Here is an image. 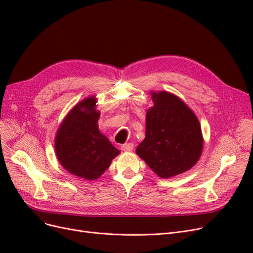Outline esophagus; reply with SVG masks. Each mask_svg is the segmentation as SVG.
Segmentation results:
<instances>
[{"label": "esophagus", "instance_id": "34e87169", "mask_svg": "<svg viewBox=\"0 0 253 253\" xmlns=\"http://www.w3.org/2000/svg\"><path fill=\"white\" fill-rule=\"evenodd\" d=\"M121 150L124 152H132L134 149V144L128 142V143H125V144H121Z\"/></svg>", "mask_w": 253, "mask_h": 253}]
</instances>
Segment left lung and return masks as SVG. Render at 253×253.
Returning a JSON list of instances; mask_svg holds the SVG:
<instances>
[{
	"label": "left lung",
	"mask_w": 253,
	"mask_h": 253,
	"mask_svg": "<svg viewBox=\"0 0 253 253\" xmlns=\"http://www.w3.org/2000/svg\"><path fill=\"white\" fill-rule=\"evenodd\" d=\"M154 105L145 115V137L136 149L159 177L190 170L201 158L204 138L196 115L170 91L151 90Z\"/></svg>",
	"instance_id": "obj_1"
}]
</instances>
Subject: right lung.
Returning <instances> with one entry per match:
<instances>
[{"label":"right lung","mask_w":253,"mask_h":253,"mask_svg":"<svg viewBox=\"0 0 253 253\" xmlns=\"http://www.w3.org/2000/svg\"><path fill=\"white\" fill-rule=\"evenodd\" d=\"M97 98L89 96L78 102L61 122L55 138L58 162L78 177L95 180L120 154L98 127L100 112Z\"/></svg>","instance_id":"1"}]
</instances>
